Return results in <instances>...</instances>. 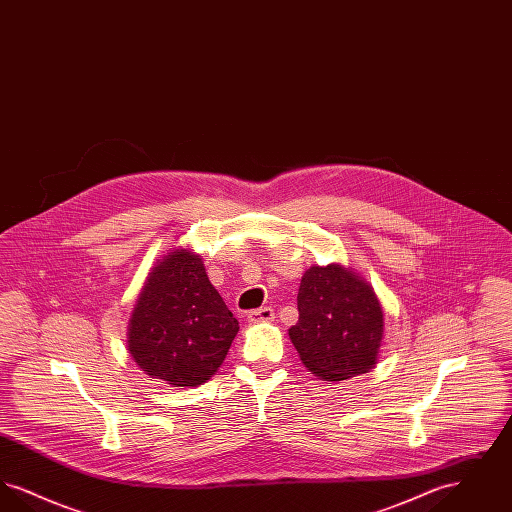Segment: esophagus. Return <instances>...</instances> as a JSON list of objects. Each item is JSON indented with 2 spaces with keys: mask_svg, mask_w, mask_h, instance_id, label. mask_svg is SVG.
<instances>
[{
  "mask_svg": "<svg viewBox=\"0 0 512 512\" xmlns=\"http://www.w3.org/2000/svg\"><path fill=\"white\" fill-rule=\"evenodd\" d=\"M247 320L253 322V324H257V322H270V320H274V311L270 307H263V309L247 313Z\"/></svg>",
  "mask_w": 512,
  "mask_h": 512,
  "instance_id": "esophagus-1",
  "label": "esophagus"
}]
</instances>
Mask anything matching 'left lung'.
Listing matches in <instances>:
<instances>
[{
  "mask_svg": "<svg viewBox=\"0 0 512 512\" xmlns=\"http://www.w3.org/2000/svg\"><path fill=\"white\" fill-rule=\"evenodd\" d=\"M297 311L290 340L318 378L341 382L376 365L384 336L382 305L351 268L332 263L305 270Z\"/></svg>",
  "mask_w": 512,
  "mask_h": 512,
  "instance_id": "8db88e82",
  "label": "left lung"
}]
</instances>
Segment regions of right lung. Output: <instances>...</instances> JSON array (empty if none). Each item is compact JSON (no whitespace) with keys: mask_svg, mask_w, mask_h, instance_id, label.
<instances>
[{"mask_svg":"<svg viewBox=\"0 0 512 512\" xmlns=\"http://www.w3.org/2000/svg\"><path fill=\"white\" fill-rule=\"evenodd\" d=\"M238 330L201 257L172 249L151 268L136 299L128 351L149 378L195 388L219 370Z\"/></svg>","mask_w":512,"mask_h":512,"instance_id":"1","label":"right lung"}]
</instances>
